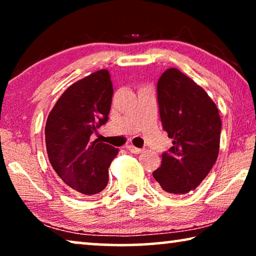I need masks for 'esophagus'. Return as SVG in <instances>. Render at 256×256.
<instances>
[{"label": "esophagus", "mask_w": 256, "mask_h": 256, "mask_svg": "<svg viewBox=\"0 0 256 256\" xmlns=\"http://www.w3.org/2000/svg\"><path fill=\"white\" fill-rule=\"evenodd\" d=\"M126 149L130 151L131 154H141L142 151H144V149H140V148H136V146H134L132 144H130L126 146Z\"/></svg>", "instance_id": "34e87169"}]
</instances>
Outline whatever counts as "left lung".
Instances as JSON below:
<instances>
[{
	"label": "left lung",
	"instance_id": "left-lung-1",
	"mask_svg": "<svg viewBox=\"0 0 256 256\" xmlns=\"http://www.w3.org/2000/svg\"><path fill=\"white\" fill-rule=\"evenodd\" d=\"M157 94L172 146L152 175L164 192L182 196L201 184L218 158L222 120L206 90L175 68L159 78Z\"/></svg>",
	"mask_w": 256,
	"mask_h": 256
}]
</instances>
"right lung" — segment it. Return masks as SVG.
Here are the masks:
<instances>
[{"instance_id":"add662e5","label":"right lung","mask_w":256,"mask_h":256,"mask_svg":"<svg viewBox=\"0 0 256 256\" xmlns=\"http://www.w3.org/2000/svg\"><path fill=\"white\" fill-rule=\"evenodd\" d=\"M112 84L106 68L74 82L62 94L46 120L50 162L71 190L92 196L106 188L108 167L118 149L92 134L108 120Z\"/></svg>"}]
</instances>
